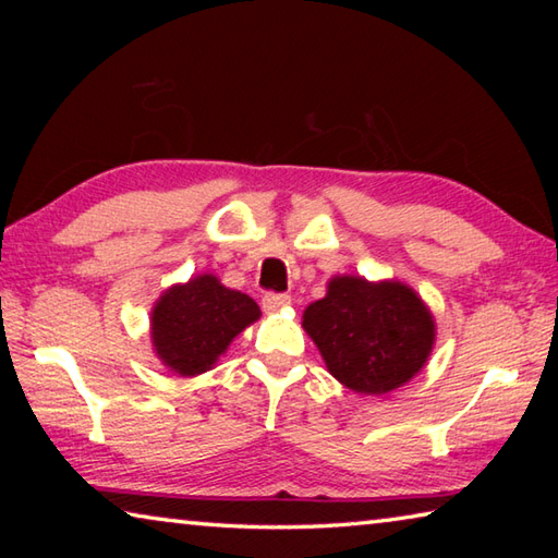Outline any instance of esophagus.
<instances>
[{"instance_id": "esophagus-1", "label": "esophagus", "mask_w": 558, "mask_h": 558, "mask_svg": "<svg viewBox=\"0 0 558 558\" xmlns=\"http://www.w3.org/2000/svg\"><path fill=\"white\" fill-rule=\"evenodd\" d=\"M290 295H286V292H266L260 300V305L266 313H278V310H286L290 307Z\"/></svg>"}]
</instances>
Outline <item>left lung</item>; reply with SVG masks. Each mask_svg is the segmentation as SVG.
Here are the masks:
<instances>
[{
  "instance_id": "left-lung-1",
  "label": "left lung",
  "mask_w": 558,
  "mask_h": 558,
  "mask_svg": "<svg viewBox=\"0 0 558 558\" xmlns=\"http://www.w3.org/2000/svg\"><path fill=\"white\" fill-rule=\"evenodd\" d=\"M329 374L356 393L399 389L423 369L436 323L403 282L342 276L302 315Z\"/></svg>"
}]
</instances>
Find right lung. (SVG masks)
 <instances>
[{"mask_svg":"<svg viewBox=\"0 0 558 558\" xmlns=\"http://www.w3.org/2000/svg\"><path fill=\"white\" fill-rule=\"evenodd\" d=\"M258 315L256 300L223 288L214 276H199L159 298L153 310L155 352L177 374H202Z\"/></svg>","mask_w":558,"mask_h":558,"instance_id":"add662e5","label":"right lung"}]
</instances>
